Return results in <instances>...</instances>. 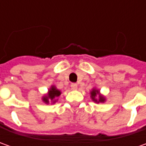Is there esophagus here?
<instances>
[{
	"label": "esophagus",
	"instance_id": "34e87169",
	"mask_svg": "<svg viewBox=\"0 0 146 146\" xmlns=\"http://www.w3.org/2000/svg\"><path fill=\"white\" fill-rule=\"evenodd\" d=\"M70 87H71V89H73V90H76V89H77V87H78V85H77V84H71Z\"/></svg>",
	"mask_w": 146,
	"mask_h": 146
}]
</instances>
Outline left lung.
Segmentation results:
<instances>
[{
	"label": "left lung",
	"instance_id": "1",
	"mask_svg": "<svg viewBox=\"0 0 146 146\" xmlns=\"http://www.w3.org/2000/svg\"><path fill=\"white\" fill-rule=\"evenodd\" d=\"M90 98L91 99L93 100L94 102H96V103H104L106 101V97L102 95V94H101L100 93V90L98 89V88H93V89L90 91Z\"/></svg>",
	"mask_w": 146,
	"mask_h": 146
}]
</instances>
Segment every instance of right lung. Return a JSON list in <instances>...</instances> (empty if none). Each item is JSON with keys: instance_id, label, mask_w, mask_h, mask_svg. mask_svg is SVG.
I'll use <instances>...</instances> for the list:
<instances>
[{"instance_id": "right-lung-1", "label": "right lung", "mask_w": 146, "mask_h": 146, "mask_svg": "<svg viewBox=\"0 0 146 146\" xmlns=\"http://www.w3.org/2000/svg\"><path fill=\"white\" fill-rule=\"evenodd\" d=\"M62 94V92L57 88L55 85H51V87L48 89V93L44 94L42 97L43 102L45 104H54L56 103L58 99L59 96Z\"/></svg>"}]
</instances>
